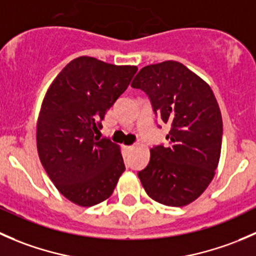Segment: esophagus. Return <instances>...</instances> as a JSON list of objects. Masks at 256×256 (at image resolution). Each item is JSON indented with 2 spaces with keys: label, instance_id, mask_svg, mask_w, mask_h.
Returning <instances> with one entry per match:
<instances>
[{
  "label": "esophagus",
  "instance_id": "34e87169",
  "mask_svg": "<svg viewBox=\"0 0 256 256\" xmlns=\"http://www.w3.org/2000/svg\"><path fill=\"white\" fill-rule=\"evenodd\" d=\"M124 147H125L126 150H131V148H134V146H132V144H131V146H124Z\"/></svg>",
  "mask_w": 256,
  "mask_h": 256
}]
</instances>
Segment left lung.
I'll list each match as a JSON object with an SVG mask.
<instances>
[{
	"label": "left lung",
	"instance_id": "obj_1",
	"mask_svg": "<svg viewBox=\"0 0 256 256\" xmlns=\"http://www.w3.org/2000/svg\"><path fill=\"white\" fill-rule=\"evenodd\" d=\"M131 86L142 90L154 115L171 126L168 144L152 147L148 164L138 174L144 190L161 204H190L213 180L220 157L223 121L216 96L174 60L144 66Z\"/></svg>",
	"mask_w": 256,
	"mask_h": 256
}]
</instances>
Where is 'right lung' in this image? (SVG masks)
<instances>
[{
    "label": "right lung",
    "instance_id": "obj_1",
    "mask_svg": "<svg viewBox=\"0 0 256 256\" xmlns=\"http://www.w3.org/2000/svg\"><path fill=\"white\" fill-rule=\"evenodd\" d=\"M138 68L92 56L72 60L49 86L37 124V150L59 192L82 207L112 194L125 171L120 148L96 135Z\"/></svg>",
    "mask_w": 256,
    "mask_h": 256
}]
</instances>
